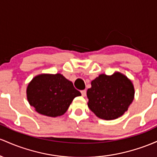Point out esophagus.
<instances>
[{
    "instance_id": "34e87169",
    "label": "esophagus",
    "mask_w": 157,
    "mask_h": 157,
    "mask_svg": "<svg viewBox=\"0 0 157 157\" xmlns=\"http://www.w3.org/2000/svg\"><path fill=\"white\" fill-rule=\"evenodd\" d=\"M81 93H82V96L84 97V96H86V94H87V91H86L85 90H84L81 91Z\"/></svg>"
}]
</instances>
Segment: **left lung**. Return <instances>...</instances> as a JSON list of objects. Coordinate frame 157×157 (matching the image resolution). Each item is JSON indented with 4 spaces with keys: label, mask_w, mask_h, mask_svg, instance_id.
<instances>
[{
    "label": "left lung",
    "mask_w": 157,
    "mask_h": 157,
    "mask_svg": "<svg viewBox=\"0 0 157 157\" xmlns=\"http://www.w3.org/2000/svg\"><path fill=\"white\" fill-rule=\"evenodd\" d=\"M134 94L133 83L124 74H100L91 82V87L87 91V106L100 119L113 120L128 110Z\"/></svg>",
    "instance_id": "left-lung-1"
}]
</instances>
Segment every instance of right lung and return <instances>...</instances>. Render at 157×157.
<instances>
[{"mask_svg":"<svg viewBox=\"0 0 157 157\" xmlns=\"http://www.w3.org/2000/svg\"><path fill=\"white\" fill-rule=\"evenodd\" d=\"M81 95L72 82L60 73L39 74L26 88L29 105L38 113L50 117L64 114L74 98Z\"/></svg>","mask_w":157,"mask_h":157,"instance_id":"add662e5","label":"right lung"}]
</instances>
